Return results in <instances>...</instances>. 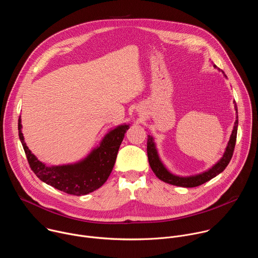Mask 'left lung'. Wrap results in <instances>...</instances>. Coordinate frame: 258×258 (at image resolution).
Listing matches in <instances>:
<instances>
[{
    "label": "left lung",
    "mask_w": 258,
    "mask_h": 258,
    "mask_svg": "<svg viewBox=\"0 0 258 258\" xmlns=\"http://www.w3.org/2000/svg\"><path fill=\"white\" fill-rule=\"evenodd\" d=\"M213 66L216 67L215 65H213ZM235 109H236V111H238L236 103H235ZM237 118H238V116H237ZM237 131H238V119L235 121L234 130L232 132V135H231L230 141L228 143L224 156L215 165H213L210 169H208L207 171H205L203 173L193 175V176H187V177L177 176V175L170 173L166 169V167L163 165L161 160L159 159L154 140L151 136H148V140H147V154H148L149 164H150L153 172L156 174V176L159 179H161L167 183H170V185L185 187V188H193V187L200 186V185H202V183L208 181L209 179L213 178L214 176H216L217 174L224 171L225 168L230 163V161L233 157L235 145H236Z\"/></svg>",
    "instance_id": "left-lung-1"
}]
</instances>
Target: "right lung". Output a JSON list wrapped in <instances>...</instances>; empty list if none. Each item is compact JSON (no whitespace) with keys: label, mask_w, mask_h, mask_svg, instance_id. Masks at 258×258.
<instances>
[{"label":"right lung","mask_w":258,"mask_h":258,"mask_svg":"<svg viewBox=\"0 0 258 258\" xmlns=\"http://www.w3.org/2000/svg\"><path fill=\"white\" fill-rule=\"evenodd\" d=\"M21 119L18 120L19 139L31 170L41 180L64 193L82 196L99 189L111 173L119 146L128 124H122L110 131L99 147L84 160L67 165L47 166L38 160L28 149L21 133Z\"/></svg>","instance_id":"obj_1"}]
</instances>
